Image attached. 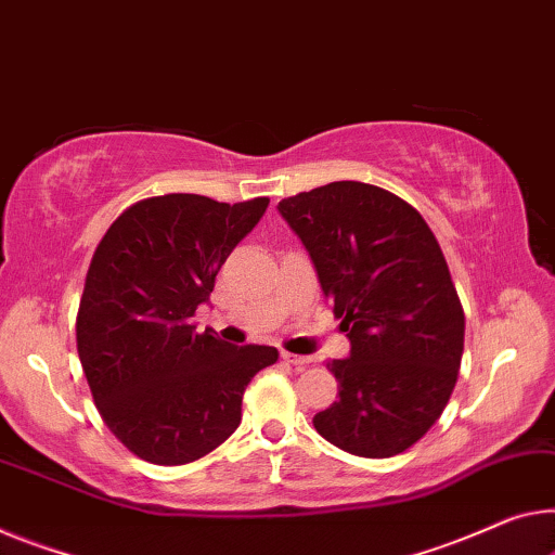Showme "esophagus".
Here are the masks:
<instances>
[{
	"label": "esophagus",
	"instance_id": "esophagus-1",
	"mask_svg": "<svg viewBox=\"0 0 555 555\" xmlns=\"http://www.w3.org/2000/svg\"><path fill=\"white\" fill-rule=\"evenodd\" d=\"M283 360L287 364H293V366H307V364L312 362L310 357H300V354H293V352H283Z\"/></svg>",
	"mask_w": 555,
	"mask_h": 555
}]
</instances>
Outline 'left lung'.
<instances>
[{"instance_id":"obj_1","label":"left lung","mask_w":555,"mask_h":555,"mask_svg":"<svg viewBox=\"0 0 555 555\" xmlns=\"http://www.w3.org/2000/svg\"><path fill=\"white\" fill-rule=\"evenodd\" d=\"M278 210L352 347L327 364L339 399L314 429L357 456L402 454L444 412L462 366L464 310L437 237L406 201L360 181L297 193Z\"/></svg>"}]
</instances>
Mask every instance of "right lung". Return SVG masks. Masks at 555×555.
I'll return each mask as SVG.
<instances>
[{
	"mask_svg": "<svg viewBox=\"0 0 555 555\" xmlns=\"http://www.w3.org/2000/svg\"><path fill=\"white\" fill-rule=\"evenodd\" d=\"M268 203L156 195L124 210L93 253L76 349L101 420L151 464H189L223 444L245 387L278 362L275 347L228 345L191 325Z\"/></svg>",
	"mask_w": 555,
	"mask_h": 555,
	"instance_id": "obj_1",
	"label": "right lung"
}]
</instances>
